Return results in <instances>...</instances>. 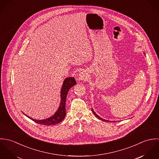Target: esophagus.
I'll list each match as a JSON object with an SVG mask.
<instances>
[{"instance_id": "esophagus-1", "label": "esophagus", "mask_w": 159, "mask_h": 159, "mask_svg": "<svg viewBox=\"0 0 159 159\" xmlns=\"http://www.w3.org/2000/svg\"><path fill=\"white\" fill-rule=\"evenodd\" d=\"M87 78H88V75L85 71H83L80 73L79 76H78V80H81V81L86 80Z\"/></svg>"}]
</instances>
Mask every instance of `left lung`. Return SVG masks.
<instances>
[{"instance_id": "8db88e82", "label": "left lung", "mask_w": 159, "mask_h": 159, "mask_svg": "<svg viewBox=\"0 0 159 159\" xmlns=\"http://www.w3.org/2000/svg\"><path fill=\"white\" fill-rule=\"evenodd\" d=\"M144 55H145V54H144ZM92 111L93 113L94 114V115H95V116H96V117H97L98 119H100V120H103V121H105V122H111L110 120H106V119H103V118H102V117H100V116H98L97 114L95 113V111H93V110L92 108Z\"/></svg>"}]
</instances>
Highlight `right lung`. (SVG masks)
<instances>
[{
  "label": "right lung",
  "instance_id": "add662e5",
  "mask_svg": "<svg viewBox=\"0 0 159 159\" xmlns=\"http://www.w3.org/2000/svg\"><path fill=\"white\" fill-rule=\"evenodd\" d=\"M76 84V82L73 77H68L64 80L62 86L61 91V103L60 105L58 108V110L56 111L54 114L48 118H46L43 120H38L34 119L32 117L27 116L26 114H24L27 116L28 118L30 119L35 122L45 125H55L56 124L60 123L66 117V102L67 98V95L70 89L75 86Z\"/></svg>",
  "mask_w": 159,
  "mask_h": 159
}]
</instances>
